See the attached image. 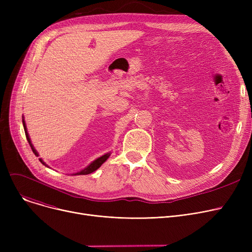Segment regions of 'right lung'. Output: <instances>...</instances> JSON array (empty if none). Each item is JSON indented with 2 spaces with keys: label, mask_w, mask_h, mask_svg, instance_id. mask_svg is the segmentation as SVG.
<instances>
[{
  "label": "right lung",
  "mask_w": 252,
  "mask_h": 252,
  "mask_svg": "<svg viewBox=\"0 0 252 252\" xmlns=\"http://www.w3.org/2000/svg\"><path fill=\"white\" fill-rule=\"evenodd\" d=\"M22 124H23V127H24V131H25V136H26V139H28V141H29V143H30V145H31V148H32V152L34 153V155L35 156H38V153H37V151L34 149V147H33V145H32V141H31V138H30V135H29V133H28V128H26V125H25V121H24V117L22 116ZM110 154H111V152H108V153H106V154H104V155H102V156H100V157H98L97 159H95L94 161L93 162H91L87 167H85L84 169H82V170H79V171H77V173H75V174H72L73 176H81V175H89V174H91V173H93V171H95V170H97L106 160L108 159L109 158V156H110ZM39 159V161H41L45 166H48L46 163H45V161L42 159V158H38ZM49 167V166H48Z\"/></svg>",
  "instance_id": "obj_1"
}]
</instances>
